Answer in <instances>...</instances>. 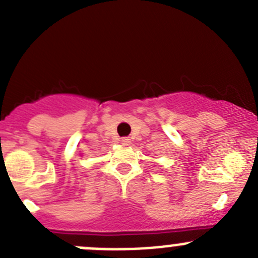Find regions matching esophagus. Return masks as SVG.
<instances>
[{
    "mask_svg": "<svg viewBox=\"0 0 258 258\" xmlns=\"http://www.w3.org/2000/svg\"><path fill=\"white\" fill-rule=\"evenodd\" d=\"M121 144L124 145V146H128L130 144H131V139H130V137H122Z\"/></svg>",
    "mask_w": 258,
    "mask_h": 258,
    "instance_id": "esophagus-1",
    "label": "esophagus"
}]
</instances>
